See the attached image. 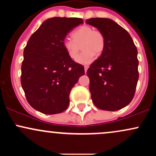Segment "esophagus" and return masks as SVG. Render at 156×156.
Segmentation results:
<instances>
[{
	"mask_svg": "<svg viewBox=\"0 0 156 156\" xmlns=\"http://www.w3.org/2000/svg\"><path fill=\"white\" fill-rule=\"evenodd\" d=\"M88 68H89L88 66H85V67H84V71H85L86 73H87V69H88Z\"/></svg>",
	"mask_w": 156,
	"mask_h": 156,
	"instance_id": "esophagus-1",
	"label": "esophagus"
}]
</instances>
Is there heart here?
I'll return each mask as SVG.
<instances>
[{
	"label": "heart",
	"mask_w": 156,
	"mask_h": 156,
	"mask_svg": "<svg viewBox=\"0 0 156 156\" xmlns=\"http://www.w3.org/2000/svg\"><path fill=\"white\" fill-rule=\"evenodd\" d=\"M73 39H66L63 47L68 56L75 59L78 54L80 44L83 52L76 58L80 64H89L94 61L96 55H100L105 48V38L101 31L94 30L89 26H82L71 34Z\"/></svg>",
	"instance_id": "heart-1"
}]
</instances>
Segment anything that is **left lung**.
Here are the masks:
<instances>
[{
	"instance_id": "obj_1",
	"label": "left lung",
	"mask_w": 156,
	"mask_h": 156,
	"mask_svg": "<svg viewBox=\"0 0 156 156\" xmlns=\"http://www.w3.org/2000/svg\"><path fill=\"white\" fill-rule=\"evenodd\" d=\"M87 24L95 27L105 38L101 55L87 70L89 91L98 108L117 111L131 102L139 72L137 48L128 32L112 20L90 18Z\"/></svg>"
}]
</instances>
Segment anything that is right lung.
Here are the masks:
<instances>
[{
    "label": "right lung",
    "instance_id": "right-lung-1",
    "mask_svg": "<svg viewBox=\"0 0 156 156\" xmlns=\"http://www.w3.org/2000/svg\"><path fill=\"white\" fill-rule=\"evenodd\" d=\"M80 18L46 20L28 39L21 67V85L31 107L45 114L67 108L69 93L84 67L69 58L63 47L67 34L83 24Z\"/></svg>",
    "mask_w": 156,
    "mask_h": 156
}]
</instances>
